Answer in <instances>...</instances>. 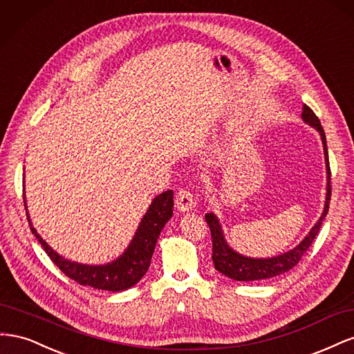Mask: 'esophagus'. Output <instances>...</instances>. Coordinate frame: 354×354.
I'll use <instances>...</instances> for the list:
<instances>
[{
  "mask_svg": "<svg viewBox=\"0 0 354 354\" xmlns=\"http://www.w3.org/2000/svg\"><path fill=\"white\" fill-rule=\"evenodd\" d=\"M176 203H177L178 211L186 212V211H190L192 208H195L196 201H195L194 195H192L189 190L180 189L177 192V195H176Z\"/></svg>",
  "mask_w": 354,
  "mask_h": 354,
  "instance_id": "34e87169",
  "label": "esophagus"
}]
</instances>
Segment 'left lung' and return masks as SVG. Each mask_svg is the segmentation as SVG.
<instances>
[{
    "label": "left lung",
    "instance_id": "1",
    "mask_svg": "<svg viewBox=\"0 0 354 354\" xmlns=\"http://www.w3.org/2000/svg\"><path fill=\"white\" fill-rule=\"evenodd\" d=\"M303 121L310 125L320 134L324 145V155H325V165H326V196H325V207L322 211V216L319 217L312 230L308 232L307 236L299 242L295 248L289 250L281 255L270 257V259H252V257H246L234 251L232 246L227 243L224 233L221 229L220 220L214 212H207L205 220L211 230L212 238V261L214 267L224 274L230 277L233 281L239 282H252V281H263L270 279V277L279 276L291 270L292 267L301 260L303 254L308 250V246L315 241L316 234L322 226V221L325 220L328 209H329V201H330V169H329V159H328V147H326V137L322 125H320L319 118L315 112L308 108L307 104L303 106L301 113Z\"/></svg>",
    "mask_w": 354,
    "mask_h": 354
}]
</instances>
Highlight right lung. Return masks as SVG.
Segmentation results:
<instances>
[{"instance_id":"1","label":"right lung","mask_w":354,"mask_h":354,"mask_svg":"<svg viewBox=\"0 0 354 354\" xmlns=\"http://www.w3.org/2000/svg\"><path fill=\"white\" fill-rule=\"evenodd\" d=\"M24 202L30 230L35 234V238L38 239L42 248H44L51 261L55 263L63 273L69 276L75 282H78L80 285L91 286L94 289H102V291L111 292L125 291V289L134 286L137 282H140L142 277L146 274L149 266H151L159 233L162 232L167 221L173 217L174 207L173 190L162 192V194L153 198L140 224H138V227L134 233V238L131 239L130 245L127 246V250L118 257L116 260L106 264H82L65 259V257L56 252L39 236L37 229L32 226L30 223V217L26 207L25 189Z\"/></svg>"}]
</instances>
